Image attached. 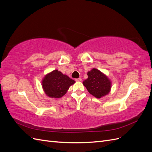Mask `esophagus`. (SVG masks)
<instances>
[{
  "instance_id": "esophagus-1",
  "label": "esophagus",
  "mask_w": 152,
  "mask_h": 152,
  "mask_svg": "<svg viewBox=\"0 0 152 152\" xmlns=\"http://www.w3.org/2000/svg\"><path fill=\"white\" fill-rule=\"evenodd\" d=\"M75 81H76V82H80V81H82L81 78H78V79H75Z\"/></svg>"
}]
</instances>
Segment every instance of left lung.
<instances>
[{"label":"left lung","instance_id":"obj_1","mask_svg":"<svg viewBox=\"0 0 152 152\" xmlns=\"http://www.w3.org/2000/svg\"><path fill=\"white\" fill-rule=\"evenodd\" d=\"M88 78L83 82L89 93L96 98H100L109 93L111 82L98 69L93 68L87 73Z\"/></svg>","mask_w":152,"mask_h":152}]
</instances>
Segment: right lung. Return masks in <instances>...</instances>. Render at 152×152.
I'll use <instances>...</instances> for the list:
<instances>
[{
	"instance_id": "add662e5",
	"label": "right lung",
	"mask_w": 152,
	"mask_h": 152,
	"mask_svg": "<svg viewBox=\"0 0 152 152\" xmlns=\"http://www.w3.org/2000/svg\"><path fill=\"white\" fill-rule=\"evenodd\" d=\"M75 81L55 70L45 75L42 80V87L45 93L50 98H59L65 95Z\"/></svg>"
}]
</instances>
